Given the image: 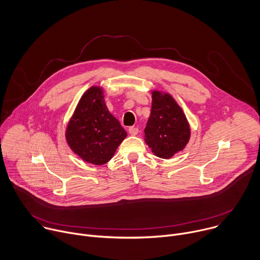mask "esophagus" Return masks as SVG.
Masks as SVG:
<instances>
[{"instance_id": "1", "label": "esophagus", "mask_w": 260, "mask_h": 260, "mask_svg": "<svg viewBox=\"0 0 260 260\" xmlns=\"http://www.w3.org/2000/svg\"><path fill=\"white\" fill-rule=\"evenodd\" d=\"M128 133H129V135H132V136H136V135H138V133H139V129H138L137 127L131 126V127L128 128Z\"/></svg>"}]
</instances>
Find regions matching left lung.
<instances>
[{
	"instance_id": "obj_1",
	"label": "left lung",
	"mask_w": 260,
	"mask_h": 260,
	"mask_svg": "<svg viewBox=\"0 0 260 260\" xmlns=\"http://www.w3.org/2000/svg\"><path fill=\"white\" fill-rule=\"evenodd\" d=\"M151 93V113L144 131V140L154 155L169 159L188 144L190 124L183 109L170 93L157 89Z\"/></svg>"
}]
</instances>
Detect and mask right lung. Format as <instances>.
Returning a JSON list of instances; mask_svg holds the SVG:
<instances>
[{"mask_svg": "<svg viewBox=\"0 0 260 260\" xmlns=\"http://www.w3.org/2000/svg\"><path fill=\"white\" fill-rule=\"evenodd\" d=\"M127 134L108 110L104 88L89 87L79 100L66 127L71 150L85 162L102 166L112 158Z\"/></svg>", "mask_w": 260, "mask_h": 260, "instance_id": "add662e5", "label": "right lung"}]
</instances>
